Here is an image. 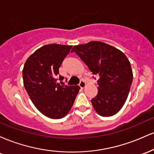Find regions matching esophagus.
Returning a JSON list of instances; mask_svg holds the SVG:
<instances>
[{
  "label": "esophagus",
  "instance_id": "obj_1",
  "mask_svg": "<svg viewBox=\"0 0 154 154\" xmlns=\"http://www.w3.org/2000/svg\"><path fill=\"white\" fill-rule=\"evenodd\" d=\"M79 87L83 89V88H84L86 86V83L84 80H82V81H80V82H79Z\"/></svg>",
  "mask_w": 154,
  "mask_h": 154
}]
</instances>
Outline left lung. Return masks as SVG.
Wrapping results in <instances>:
<instances>
[{"mask_svg": "<svg viewBox=\"0 0 154 154\" xmlns=\"http://www.w3.org/2000/svg\"><path fill=\"white\" fill-rule=\"evenodd\" d=\"M99 77L98 94L91 100L102 116L119 112L128 98L132 82V71L127 56L119 49L99 41L74 46L72 50Z\"/></svg>", "mask_w": 154, "mask_h": 154, "instance_id": "obj_1", "label": "left lung"}]
</instances>
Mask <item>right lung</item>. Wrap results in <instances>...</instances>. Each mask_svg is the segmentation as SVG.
Wrapping results in <instances>:
<instances>
[{
  "mask_svg": "<svg viewBox=\"0 0 154 154\" xmlns=\"http://www.w3.org/2000/svg\"><path fill=\"white\" fill-rule=\"evenodd\" d=\"M72 45L49 44L35 51L26 59L22 71L23 82L35 106L51 119H61L70 111L79 86L63 85L59 67ZM60 77V85L57 81Z\"/></svg>",
  "mask_w": 154,
  "mask_h": 154,
  "instance_id": "obj_1",
  "label": "right lung"
}]
</instances>
